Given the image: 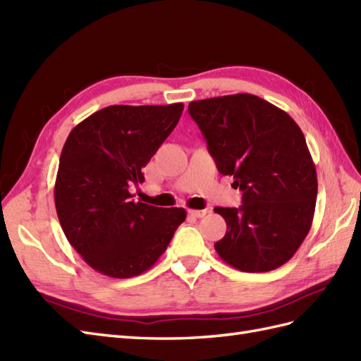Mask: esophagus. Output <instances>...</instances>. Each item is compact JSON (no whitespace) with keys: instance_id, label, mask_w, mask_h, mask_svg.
I'll return each instance as SVG.
<instances>
[{"instance_id":"34e87169","label":"esophagus","mask_w":361,"mask_h":361,"mask_svg":"<svg viewBox=\"0 0 361 361\" xmlns=\"http://www.w3.org/2000/svg\"><path fill=\"white\" fill-rule=\"evenodd\" d=\"M188 214L192 216V217L200 219V217H204L207 214V209H190Z\"/></svg>"}]
</instances>
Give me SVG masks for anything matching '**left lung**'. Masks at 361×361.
Instances as JSON below:
<instances>
[{
  "label": "left lung",
  "mask_w": 361,
  "mask_h": 361,
  "mask_svg": "<svg viewBox=\"0 0 361 361\" xmlns=\"http://www.w3.org/2000/svg\"><path fill=\"white\" fill-rule=\"evenodd\" d=\"M188 113L219 173L233 176L242 191L239 208H214L226 222L217 254L243 272L282 267L310 233L317 199V173L300 127L248 93L192 101Z\"/></svg>",
  "instance_id": "obj_1"
}]
</instances>
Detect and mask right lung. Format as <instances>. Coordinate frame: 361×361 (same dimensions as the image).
<instances>
[{
  "label": "right lung",
  "mask_w": 361,
  "mask_h": 361,
  "mask_svg": "<svg viewBox=\"0 0 361 361\" xmlns=\"http://www.w3.org/2000/svg\"><path fill=\"white\" fill-rule=\"evenodd\" d=\"M183 104L110 105L70 131L59 157L55 207L70 245L104 276L128 279L157 262L185 221L183 208L135 202L128 191L178 126Z\"/></svg>",
  "instance_id": "obj_1"
}]
</instances>
